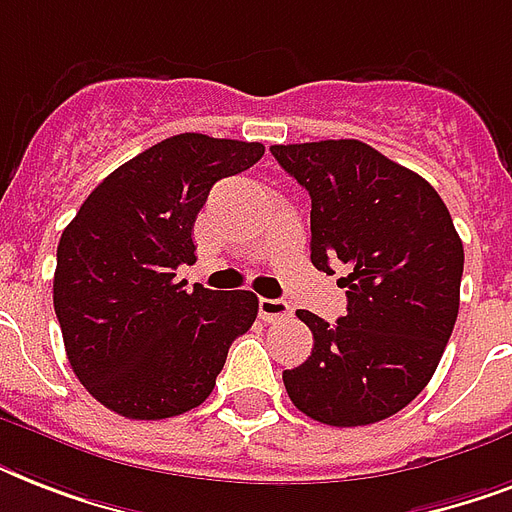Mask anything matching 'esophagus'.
I'll return each mask as SVG.
<instances>
[{
  "label": "esophagus",
  "instance_id": "1",
  "mask_svg": "<svg viewBox=\"0 0 512 512\" xmlns=\"http://www.w3.org/2000/svg\"><path fill=\"white\" fill-rule=\"evenodd\" d=\"M292 316V305L284 303V300H268V297H260V319L263 321H279Z\"/></svg>",
  "mask_w": 512,
  "mask_h": 512
}]
</instances>
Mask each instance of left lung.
<instances>
[{"label":"left lung","instance_id":"obj_1","mask_svg":"<svg viewBox=\"0 0 512 512\" xmlns=\"http://www.w3.org/2000/svg\"><path fill=\"white\" fill-rule=\"evenodd\" d=\"M311 196V263L348 276L337 324L297 311L313 332L303 364L284 369L311 420L358 428L388 420L428 385L460 311L465 252L436 188L361 140L271 146Z\"/></svg>","mask_w":512,"mask_h":512}]
</instances>
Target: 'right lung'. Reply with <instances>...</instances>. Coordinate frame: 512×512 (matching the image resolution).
Listing matches in <instances>:
<instances>
[{"label":"right lung","mask_w":512,"mask_h":512,"mask_svg":"<svg viewBox=\"0 0 512 512\" xmlns=\"http://www.w3.org/2000/svg\"><path fill=\"white\" fill-rule=\"evenodd\" d=\"M263 154V143L183 132L111 172L66 225L52 303L68 364L106 409L127 420L191 412L255 324L252 292H185L175 271L196 260L209 188Z\"/></svg>","instance_id":"obj_1"}]
</instances>
